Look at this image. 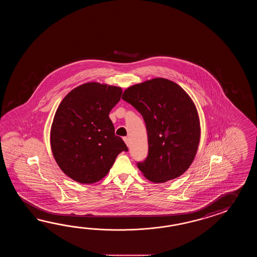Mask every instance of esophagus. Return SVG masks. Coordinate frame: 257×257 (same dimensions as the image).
<instances>
[{
	"mask_svg": "<svg viewBox=\"0 0 257 257\" xmlns=\"http://www.w3.org/2000/svg\"><path fill=\"white\" fill-rule=\"evenodd\" d=\"M123 140H124V142L126 143V146H128V145H130V139H128L127 137H124Z\"/></svg>",
	"mask_w": 257,
	"mask_h": 257,
	"instance_id": "1",
	"label": "esophagus"
}]
</instances>
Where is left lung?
Listing matches in <instances>:
<instances>
[{"label": "left lung", "mask_w": 257, "mask_h": 257, "mask_svg": "<svg viewBox=\"0 0 257 257\" xmlns=\"http://www.w3.org/2000/svg\"><path fill=\"white\" fill-rule=\"evenodd\" d=\"M122 99L143 116L149 154L138 167L148 180H173L190 167L200 142V121L188 93L177 83L153 78L131 85Z\"/></svg>", "instance_id": "8db88e82"}]
</instances>
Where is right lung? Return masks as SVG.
Instances as JSON below:
<instances>
[{
	"mask_svg": "<svg viewBox=\"0 0 257 257\" xmlns=\"http://www.w3.org/2000/svg\"><path fill=\"white\" fill-rule=\"evenodd\" d=\"M121 94L118 86L86 82L60 102L50 128V146L56 163L72 180L98 182L108 174L116 156L127 151L108 116Z\"/></svg>",
	"mask_w": 257,
	"mask_h": 257,
	"instance_id": "right-lung-1",
	"label": "right lung"
}]
</instances>
